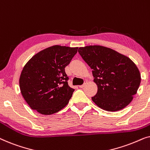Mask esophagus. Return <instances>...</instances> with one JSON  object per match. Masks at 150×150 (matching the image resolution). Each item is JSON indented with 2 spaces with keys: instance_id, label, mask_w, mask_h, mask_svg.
Segmentation results:
<instances>
[{
  "instance_id": "obj_1",
  "label": "esophagus",
  "mask_w": 150,
  "mask_h": 150,
  "mask_svg": "<svg viewBox=\"0 0 150 150\" xmlns=\"http://www.w3.org/2000/svg\"><path fill=\"white\" fill-rule=\"evenodd\" d=\"M86 84H87V81H85V82H84V84H83V85H80V86H79V87H80V88H83V87H84V86H85V85H86Z\"/></svg>"
}]
</instances>
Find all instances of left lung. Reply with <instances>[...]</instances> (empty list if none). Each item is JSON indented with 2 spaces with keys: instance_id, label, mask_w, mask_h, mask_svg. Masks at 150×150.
Instances as JSON below:
<instances>
[{
  "instance_id": "8db88e82",
  "label": "left lung",
  "mask_w": 150,
  "mask_h": 150,
  "mask_svg": "<svg viewBox=\"0 0 150 150\" xmlns=\"http://www.w3.org/2000/svg\"><path fill=\"white\" fill-rule=\"evenodd\" d=\"M79 52L92 69L98 86L93 102L107 111L122 110L130 103L141 83V74L128 57L102 46L81 47Z\"/></svg>"
}]
</instances>
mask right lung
<instances>
[{
  "instance_id": "1",
  "label": "right lung",
  "mask_w": 150,
  "mask_h": 150,
  "mask_svg": "<svg viewBox=\"0 0 150 150\" xmlns=\"http://www.w3.org/2000/svg\"><path fill=\"white\" fill-rule=\"evenodd\" d=\"M77 50V47L55 45L41 50L26 63L20 76V89L31 109L48 115L68 104L74 89L68 85L65 67Z\"/></svg>"
}]
</instances>
